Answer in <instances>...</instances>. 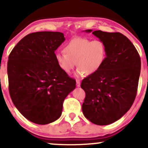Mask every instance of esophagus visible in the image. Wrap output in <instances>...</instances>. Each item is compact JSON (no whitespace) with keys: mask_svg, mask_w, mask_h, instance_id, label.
<instances>
[{"mask_svg":"<svg viewBox=\"0 0 148 148\" xmlns=\"http://www.w3.org/2000/svg\"><path fill=\"white\" fill-rule=\"evenodd\" d=\"M76 86L77 87H80V86H81V83L79 79H77V81H76Z\"/></svg>","mask_w":148,"mask_h":148,"instance_id":"34e87169","label":"esophagus"}]
</instances>
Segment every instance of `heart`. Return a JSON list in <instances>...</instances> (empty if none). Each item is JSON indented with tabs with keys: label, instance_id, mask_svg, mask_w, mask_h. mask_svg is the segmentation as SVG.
Here are the masks:
<instances>
[{
	"label": "heart",
	"instance_id": "b5f03b06",
	"mask_svg": "<svg viewBox=\"0 0 148 148\" xmlns=\"http://www.w3.org/2000/svg\"><path fill=\"white\" fill-rule=\"evenodd\" d=\"M64 53L57 52L55 58L60 69L66 73L77 66L76 75L84 73L91 75L98 71L104 63L106 48L100 40H91L88 38H77L69 42L64 47Z\"/></svg>",
	"mask_w": 148,
	"mask_h": 148
}]
</instances>
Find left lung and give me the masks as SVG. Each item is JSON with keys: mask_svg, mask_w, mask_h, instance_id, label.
I'll use <instances>...</instances> for the list:
<instances>
[{"mask_svg": "<svg viewBox=\"0 0 148 148\" xmlns=\"http://www.w3.org/2000/svg\"><path fill=\"white\" fill-rule=\"evenodd\" d=\"M92 34L104 42L106 54L100 69L82 80L81 88L86 92L82 111L94 124L106 125L121 119L133 104L141 59L134 45L123 34L100 30Z\"/></svg>", "mask_w": 148, "mask_h": 148, "instance_id": "1", "label": "left lung"}]
</instances>
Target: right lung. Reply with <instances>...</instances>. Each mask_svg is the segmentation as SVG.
I'll use <instances>...</instances> for the list:
<instances>
[{
	"instance_id": "add662e5",
	"label": "right lung",
	"mask_w": 148,
	"mask_h": 148,
	"mask_svg": "<svg viewBox=\"0 0 148 148\" xmlns=\"http://www.w3.org/2000/svg\"><path fill=\"white\" fill-rule=\"evenodd\" d=\"M64 40L61 32H34L22 38L9 56L10 96L20 113L36 124L57 120L64 99L76 87L55 58L54 51Z\"/></svg>"
}]
</instances>
